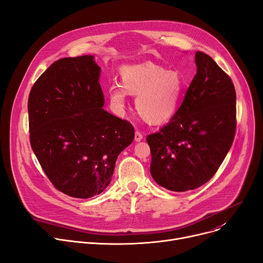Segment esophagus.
Here are the masks:
<instances>
[{
  "instance_id": "1",
  "label": "esophagus",
  "mask_w": 263,
  "mask_h": 263,
  "mask_svg": "<svg viewBox=\"0 0 263 263\" xmlns=\"http://www.w3.org/2000/svg\"><path fill=\"white\" fill-rule=\"evenodd\" d=\"M134 140H135V142H141L143 140V134L141 132H139V131H135Z\"/></svg>"
}]
</instances>
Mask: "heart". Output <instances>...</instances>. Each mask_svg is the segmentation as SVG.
Masks as SVG:
<instances>
[{
	"instance_id": "b5f03b06",
	"label": "heart",
	"mask_w": 263,
	"mask_h": 263,
	"mask_svg": "<svg viewBox=\"0 0 263 263\" xmlns=\"http://www.w3.org/2000/svg\"><path fill=\"white\" fill-rule=\"evenodd\" d=\"M120 76L121 84L113 83L107 90L109 102L116 110L126 106L128 93L136 96L137 114L151 124L166 122L180 107L184 83L179 72L145 63L122 67Z\"/></svg>"
}]
</instances>
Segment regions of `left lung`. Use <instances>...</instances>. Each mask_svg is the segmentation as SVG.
Returning a JSON list of instances; mask_svg holds the SVG:
<instances>
[{"instance_id": "1", "label": "left lung", "mask_w": 263, "mask_h": 263, "mask_svg": "<svg viewBox=\"0 0 263 263\" xmlns=\"http://www.w3.org/2000/svg\"><path fill=\"white\" fill-rule=\"evenodd\" d=\"M195 64L197 72L177 113L146 139L151 176L159 185L175 192L208 182L236 134L237 96L231 79L203 52L195 53Z\"/></svg>"}]
</instances>
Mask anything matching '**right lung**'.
<instances>
[{
	"label": "right lung",
	"instance_id": "obj_1",
	"mask_svg": "<svg viewBox=\"0 0 263 263\" xmlns=\"http://www.w3.org/2000/svg\"><path fill=\"white\" fill-rule=\"evenodd\" d=\"M100 67L92 55L54 62L33 85L30 142L55 189L76 198L99 195L134 140L132 124L102 108Z\"/></svg>",
	"mask_w": 263,
	"mask_h": 263
}]
</instances>
